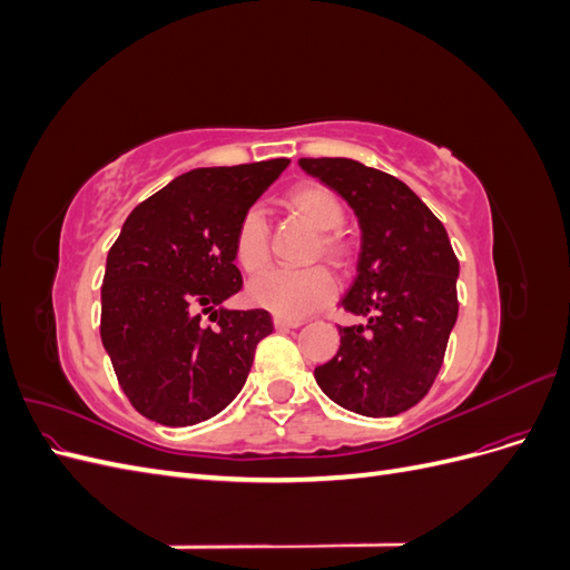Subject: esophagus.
I'll return each mask as SVG.
<instances>
[{
  "instance_id": "obj_1",
  "label": "esophagus",
  "mask_w": 570,
  "mask_h": 570,
  "mask_svg": "<svg viewBox=\"0 0 570 570\" xmlns=\"http://www.w3.org/2000/svg\"><path fill=\"white\" fill-rule=\"evenodd\" d=\"M275 327H299L304 321L302 318H285V316H275L273 318Z\"/></svg>"
}]
</instances>
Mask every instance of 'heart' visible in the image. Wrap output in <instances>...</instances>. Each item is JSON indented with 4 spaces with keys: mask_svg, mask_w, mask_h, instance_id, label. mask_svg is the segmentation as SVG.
<instances>
[{
    "mask_svg": "<svg viewBox=\"0 0 570 570\" xmlns=\"http://www.w3.org/2000/svg\"><path fill=\"white\" fill-rule=\"evenodd\" d=\"M285 206L321 233L316 252L340 262L344 254V239L335 228L342 226L344 206L333 189L321 183H299L285 195ZM233 252L237 264L247 273H258L268 264V223L256 206L237 220ZM335 289V278L323 266L304 271L273 268L249 283V299L278 316L302 318L331 302Z\"/></svg>",
    "mask_w": 570,
    "mask_h": 570,
    "instance_id": "obj_1",
    "label": "heart"
}]
</instances>
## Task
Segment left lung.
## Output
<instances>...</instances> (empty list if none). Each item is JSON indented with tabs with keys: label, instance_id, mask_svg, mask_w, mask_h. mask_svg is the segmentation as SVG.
Wrapping results in <instances>:
<instances>
[{
	"label": "left lung",
	"instance_id": "obj_1",
	"mask_svg": "<svg viewBox=\"0 0 570 570\" xmlns=\"http://www.w3.org/2000/svg\"><path fill=\"white\" fill-rule=\"evenodd\" d=\"M347 199L361 228L356 278L340 299L364 323L340 327V350L314 375L342 409L396 416L440 373L459 316V258L440 218L409 185L354 159H299Z\"/></svg>",
	"mask_w": 570,
	"mask_h": 570
}]
</instances>
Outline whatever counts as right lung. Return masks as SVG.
<instances>
[{"label": "right lung", "mask_w": 570, "mask_h": 570, "mask_svg": "<svg viewBox=\"0 0 570 570\" xmlns=\"http://www.w3.org/2000/svg\"><path fill=\"white\" fill-rule=\"evenodd\" d=\"M289 159L195 168L137 204L109 249L101 344L130 404L161 425L216 416L243 390L256 344L273 333L264 308L223 302L243 289L237 220ZM206 313L216 326H204Z\"/></svg>", "instance_id": "add662e5"}]
</instances>
